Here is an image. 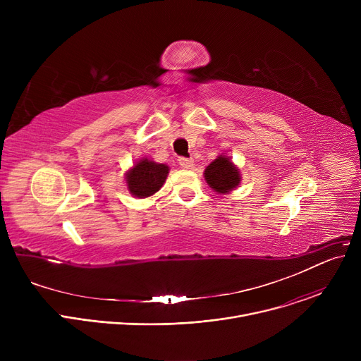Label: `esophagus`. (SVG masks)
<instances>
[{
	"label": "esophagus",
	"mask_w": 361,
	"mask_h": 361,
	"mask_svg": "<svg viewBox=\"0 0 361 361\" xmlns=\"http://www.w3.org/2000/svg\"><path fill=\"white\" fill-rule=\"evenodd\" d=\"M178 163H180V166H181L183 169H191V167H192V160H190V159L180 157V159H178Z\"/></svg>",
	"instance_id": "obj_1"
}]
</instances>
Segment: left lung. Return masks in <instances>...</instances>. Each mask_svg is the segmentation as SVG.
I'll use <instances>...</instances> for the list:
<instances>
[{
	"label": "left lung",
	"mask_w": 361,
	"mask_h": 361,
	"mask_svg": "<svg viewBox=\"0 0 361 361\" xmlns=\"http://www.w3.org/2000/svg\"><path fill=\"white\" fill-rule=\"evenodd\" d=\"M204 180L217 194H228L240 185L241 174L231 157L223 152L205 167Z\"/></svg>",
	"instance_id": "8db88e82"
}]
</instances>
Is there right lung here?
Returning a JSON list of instances; mask_svg holds the SVG:
<instances>
[{"label":"right lung","mask_w":361,"mask_h":361,"mask_svg":"<svg viewBox=\"0 0 361 361\" xmlns=\"http://www.w3.org/2000/svg\"><path fill=\"white\" fill-rule=\"evenodd\" d=\"M169 173L170 167L167 164H160L142 157L126 171L127 190L137 198L151 197L163 187Z\"/></svg>","instance_id":"right-lung-1"}]
</instances>
